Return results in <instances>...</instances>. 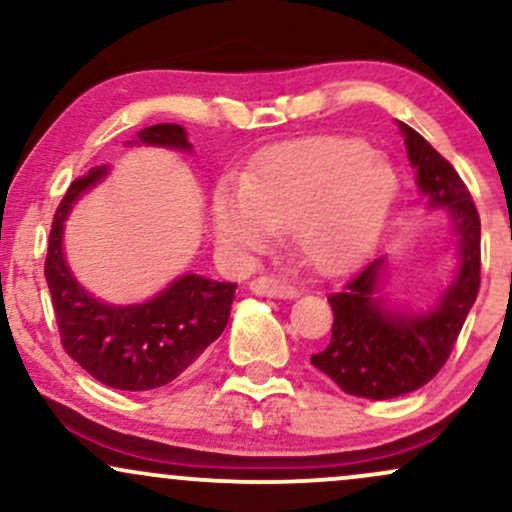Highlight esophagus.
<instances>
[{
    "label": "esophagus",
    "instance_id": "34e87169",
    "mask_svg": "<svg viewBox=\"0 0 512 512\" xmlns=\"http://www.w3.org/2000/svg\"><path fill=\"white\" fill-rule=\"evenodd\" d=\"M250 291L257 293V296H279V298H293L296 296V289L289 284H284L276 276H257V279L250 281Z\"/></svg>",
    "mask_w": 512,
    "mask_h": 512
}]
</instances>
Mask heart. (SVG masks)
<instances>
[{"instance_id": "obj_1", "label": "heart", "mask_w": 512, "mask_h": 512, "mask_svg": "<svg viewBox=\"0 0 512 512\" xmlns=\"http://www.w3.org/2000/svg\"><path fill=\"white\" fill-rule=\"evenodd\" d=\"M395 175L363 142L308 139L269 151L243 178L214 192L219 243L243 257L286 223L289 245L320 269L346 264L390 207Z\"/></svg>"}]
</instances>
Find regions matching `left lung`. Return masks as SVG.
Segmentation results:
<instances>
[{"mask_svg":"<svg viewBox=\"0 0 512 512\" xmlns=\"http://www.w3.org/2000/svg\"><path fill=\"white\" fill-rule=\"evenodd\" d=\"M416 185L431 207H448L460 252L457 274L428 315H397L375 296L383 257L344 281L327 296L332 305V339L310 363L344 392L366 399H392L424 387L452 354L481 284V221L472 195L450 161L399 122Z\"/></svg>","mask_w":512,"mask_h":512,"instance_id":"left-lung-1","label":"left lung"}]
</instances>
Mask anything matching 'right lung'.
I'll use <instances>...</instances> for the list:
<instances>
[{
	"label": "right lung",
	"mask_w": 512,
	"mask_h": 512,
	"mask_svg": "<svg viewBox=\"0 0 512 512\" xmlns=\"http://www.w3.org/2000/svg\"><path fill=\"white\" fill-rule=\"evenodd\" d=\"M139 142L190 151L180 125L146 127ZM105 173L108 168L101 166L76 178L55 211L45 257L52 310L64 351L98 383L129 392L156 390L178 378L221 337L238 284L185 274L151 301L125 308L88 296L64 262L62 228L81 192Z\"/></svg>",
	"instance_id": "right-lung-1"
}]
</instances>
